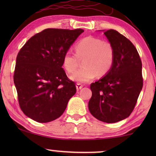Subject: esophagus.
Here are the masks:
<instances>
[{"label":"esophagus","mask_w":156,"mask_h":156,"mask_svg":"<svg viewBox=\"0 0 156 156\" xmlns=\"http://www.w3.org/2000/svg\"><path fill=\"white\" fill-rule=\"evenodd\" d=\"M76 89H77V90L79 91V90H80V89L82 88L83 85L82 84H80V83H76Z\"/></svg>","instance_id":"1"}]
</instances>
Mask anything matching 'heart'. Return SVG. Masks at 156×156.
<instances>
[{
    "label": "heart",
    "mask_w": 156,
    "mask_h": 156,
    "mask_svg": "<svg viewBox=\"0 0 156 156\" xmlns=\"http://www.w3.org/2000/svg\"><path fill=\"white\" fill-rule=\"evenodd\" d=\"M76 54L68 51L64 55L62 65L66 71L73 73L78 67V57L84 58V67L71 76V80L78 82H87L96 76L106 75L114 62L115 50L111 42L88 36L82 38L75 45Z\"/></svg>",
    "instance_id": "1"
}]
</instances>
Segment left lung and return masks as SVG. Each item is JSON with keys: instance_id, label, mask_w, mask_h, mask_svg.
Wrapping results in <instances>:
<instances>
[{"instance_id": "obj_1", "label": "left lung", "mask_w": 156, "mask_h": 156, "mask_svg": "<svg viewBox=\"0 0 156 156\" xmlns=\"http://www.w3.org/2000/svg\"><path fill=\"white\" fill-rule=\"evenodd\" d=\"M104 34L114 46V62L105 76L91 84L89 110L105 123H116L130 116L143 87L142 62L135 46L114 30Z\"/></svg>"}]
</instances>
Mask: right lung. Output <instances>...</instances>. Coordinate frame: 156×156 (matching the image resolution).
<instances>
[{
  "label": "right lung",
  "mask_w": 156,
  "mask_h": 156,
  "mask_svg": "<svg viewBox=\"0 0 156 156\" xmlns=\"http://www.w3.org/2000/svg\"><path fill=\"white\" fill-rule=\"evenodd\" d=\"M83 32L45 29L30 38L19 51L13 80L19 105L27 117L47 123L65 112L76 89L62 67L63 56Z\"/></svg>",
  "instance_id": "add662e5"
}]
</instances>
